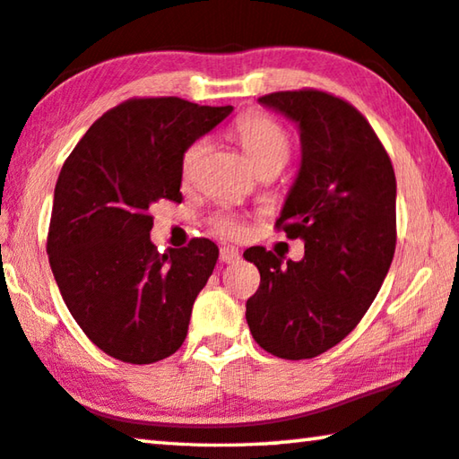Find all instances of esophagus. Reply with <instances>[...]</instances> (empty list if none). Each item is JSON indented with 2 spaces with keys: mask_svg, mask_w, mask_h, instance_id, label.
<instances>
[{
  "mask_svg": "<svg viewBox=\"0 0 459 459\" xmlns=\"http://www.w3.org/2000/svg\"><path fill=\"white\" fill-rule=\"evenodd\" d=\"M241 259V253H238V249H235V247H221V261L222 264H237V261Z\"/></svg>",
  "mask_w": 459,
  "mask_h": 459,
  "instance_id": "esophagus-1",
  "label": "esophagus"
}]
</instances>
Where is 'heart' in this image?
I'll list each match as a JSON object with an SVG mask.
<instances>
[{
	"label": "heart",
	"mask_w": 459,
	"mask_h": 459,
	"mask_svg": "<svg viewBox=\"0 0 459 459\" xmlns=\"http://www.w3.org/2000/svg\"><path fill=\"white\" fill-rule=\"evenodd\" d=\"M232 134L241 144L245 155L249 157L257 171L265 169V167H280L288 161L290 157V134L286 133L278 120H273L272 116L249 112L243 114L241 118H237L235 126H232ZM206 151V141L204 138H195L184 149L181 155V178L190 179L198 163ZM210 227L214 232L229 238H241L245 235V224L235 216H214L210 221Z\"/></svg>",
	"instance_id": "obj_1"
}]
</instances>
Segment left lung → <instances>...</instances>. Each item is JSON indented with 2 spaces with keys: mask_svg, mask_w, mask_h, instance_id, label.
<instances>
[{
  "mask_svg": "<svg viewBox=\"0 0 459 459\" xmlns=\"http://www.w3.org/2000/svg\"><path fill=\"white\" fill-rule=\"evenodd\" d=\"M259 104L300 128L302 163L275 227L302 238L286 265L264 247L245 259L261 275L247 325L267 353L310 359L343 341L372 307L396 249V178L380 138L343 98L275 91Z\"/></svg>",
  "mask_w": 459,
  "mask_h": 459,
  "instance_id": "1",
  "label": "left lung"
}]
</instances>
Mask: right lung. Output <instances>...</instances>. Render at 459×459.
I'll list each match as a JSON object with an SVG mask.
<instances>
[{
    "mask_svg": "<svg viewBox=\"0 0 459 459\" xmlns=\"http://www.w3.org/2000/svg\"><path fill=\"white\" fill-rule=\"evenodd\" d=\"M232 106L130 98L98 118L65 161L47 237L69 312L101 351L155 363L186 341L195 296L218 259L208 238L159 253L151 208L181 202V155Z\"/></svg>",
    "mask_w": 459,
    "mask_h": 459,
    "instance_id": "1",
    "label": "right lung"
}]
</instances>
